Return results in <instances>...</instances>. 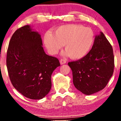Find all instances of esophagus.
Segmentation results:
<instances>
[{"label": "esophagus", "instance_id": "34e87169", "mask_svg": "<svg viewBox=\"0 0 121 121\" xmlns=\"http://www.w3.org/2000/svg\"><path fill=\"white\" fill-rule=\"evenodd\" d=\"M60 62L61 65H63V64H66V61L64 59H61L60 60Z\"/></svg>", "mask_w": 121, "mask_h": 121}]
</instances>
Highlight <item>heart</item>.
Wrapping results in <instances>:
<instances>
[{
    "label": "heart",
    "mask_w": 121,
    "mask_h": 121,
    "mask_svg": "<svg viewBox=\"0 0 121 121\" xmlns=\"http://www.w3.org/2000/svg\"><path fill=\"white\" fill-rule=\"evenodd\" d=\"M94 41L91 29L80 24H66L60 26L53 34L45 33V46L51 55L57 54L64 44L66 51L63 55L74 60L83 58L91 50Z\"/></svg>",
    "instance_id": "heart-1"
}]
</instances>
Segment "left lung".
<instances>
[{"instance_id": "1", "label": "left lung", "mask_w": 121, "mask_h": 121, "mask_svg": "<svg viewBox=\"0 0 121 121\" xmlns=\"http://www.w3.org/2000/svg\"><path fill=\"white\" fill-rule=\"evenodd\" d=\"M73 82L77 90L86 95L101 91L112 76L114 58L112 45L102 32L96 35L91 49L85 56L70 62Z\"/></svg>"}]
</instances>
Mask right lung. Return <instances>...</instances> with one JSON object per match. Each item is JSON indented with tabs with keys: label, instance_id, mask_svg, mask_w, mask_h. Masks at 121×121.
Returning <instances> with one entry per match:
<instances>
[{
	"label": "right lung",
	"instance_id": "right-lung-1",
	"mask_svg": "<svg viewBox=\"0 0 121 121\" xmlns=\"http://www.w3.org/2000/svg\"><path fill=\"white\" fill-rule=\"evenodd\" d=\"M41 35L29 25L15 32L9 41L7 67L12 85L27 98L40 99L52 86L51 75L60 66L59 60L47 55Z\"/></svg>",
	"mask_w": 121,
	"mask_h": 121
}]
</instances>
